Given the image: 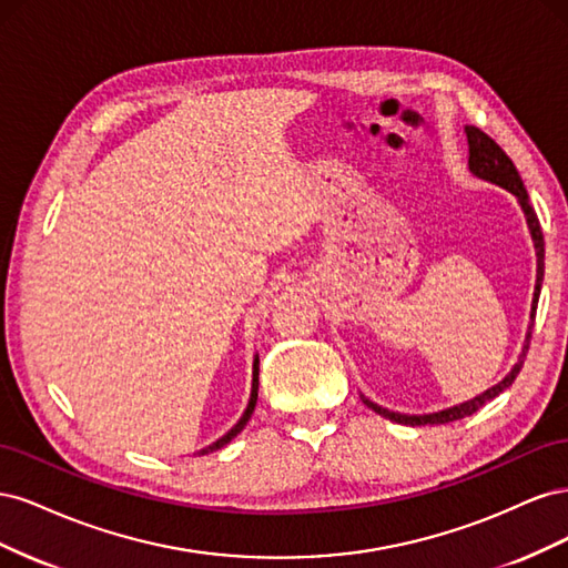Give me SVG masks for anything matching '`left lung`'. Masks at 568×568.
Returning <instances> with one entry per match:
<instances>
[{
	"label": "left lung",
	"instance_id": "1",
	"mask_svg": "<svg viewBox=\"0 0 568 568\" xmlns=\"http://www.w3.org/2000/svg\"><path fill=\"white\" fill-rule=\"evenodd\" d=\"M464 132H467V142H469V170L478 178V180H486L490 184H497L507 189L509 194L517 196L521 211L526 215V222H528V230H530V239H532V246H536V257H538V270H536V291H532V303H530V324H528V334H526V341H524V348H521V355L517 359V365L511 367V372L505 376L503 382H497L495 386H490L488 390H484L480 395H476V398L467 400V403H459L455 407H448V409H440V412H432V415H400V412H390L382 405H376L372 400H367L365 395H359L363 398V403L374 409L376 415H382L395 424H405V426H424V424H448V422H457V419H464L474 415V412H478L480 407H484L486 403H490L493 398H497L505 388H509L514 384V379H517V374L521 372L524 367V357L528 353V343H530V332H532V320H536V307H538V296H540V286H542V274H545V242H542V230H540V222H538V215L536 211H532V205L528 201V192L526 186L521 182V175L519 170L514 168L511 159L507 156V153L500 149V144H497L495 140H490V136L478 130L474 125H467L464 128Z\"/></svg>",
	"mask_w": 568,
	"mask_h": 568
}]
</instances>
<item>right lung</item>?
<instances>
[{
  "instance_id": "right-lung-1",
  "label": "right lung",
  "mask_w": 568,
  "mask_h": 568,
  "mask_svg": "<svg viewBox=\"0 0 568 568\" xmlns=\"http://www.w3.org/2000/svg\"><path fill=\"white\" fill-rule=\"evenodd\" d=\"M257 365H261V359H257V355H255V359H253V382H251V398H248V405H246V409H244V415H242V419H239L230 432L222 436V438H217L215 443H211L209 448H203V450H199V455H209V453H213V450H220L222 445H227L236 434H242V428L248 424V419H251V415H253V409H255V403H257Z\"/></svg>"
}]
</instances>
